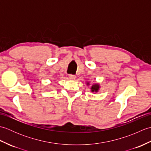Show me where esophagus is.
<instances>
[{"instance_id": "obj_1", "label": "esophagus", "mask_w": 151, "mask_h": 151, "mask_svg": "<svg viewBox=\"0 0 151 151\" xmlns=\"http://www.w3.org/2000/svg\"><path fill=\"white\" fill-rule=\"evenodd\" d=\"M69 78L70 80H75L76 78V76L74 75H69Z\"/></svg>"}]
</instances>
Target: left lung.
Instances as JSON below:
<instances>
[{
    "mask_svg": "<svg viewBox=\"0 0 151 151\" xmlns=\"http://www.w3.org/2000/svg\"><path fill=\"white\" fill-rule=\"evenodd\" d=\"M88 84H89V83H88ZM99 85L97 84L93 85L91 88L92 92H94V91L95 92H97L98 90H99Z\"/></svg>",
    "mask_w": 151,
    "mask_h": 151,
    "instance_id": "1",
    "label": "left lung"
}]
</instances>
